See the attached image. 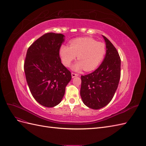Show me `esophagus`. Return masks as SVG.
Returning a JSON list of instances; mask_svg holds the SVG:
<instances>
[{
	"label": "esophagus",
	"mask_w": 146,
	"mask_h": 146,
	"mask_svg": "<svg viewBox=\"0 0 146 146\" xmlns=\"http://www.w3.org/2000/svg\"><path fill=\"white\" fill-rule=\"evenodd\" d=\"M71 76H72V78H74V77L78 76V74H76V73L72 72V73H71Z\"/></svg>",
	"instance_id": "esophagus-1"
}]
</instances>
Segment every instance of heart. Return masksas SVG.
Listing matches in <instances>:
<instances>
[{
    "mask_svg": "<svg viewBox=\"0 0 146 146\" xmlns=\"http://www.w3.org/2000/svg\"><path fill=\"white\" fill-rule=\"evenodd\" d=\"M106 54V46L91 38H80L70 42L69 46L62 45L60 48V55L63 64L69 67L77 56L78 61L72 69L78 71L83 69L91 71L100 64Z\"/></svg>",
    "mask_w": 146,
    "mask_h": 146,
    "instance_id": "b5f03b06",
    "label": "heart"
}]
</instances>
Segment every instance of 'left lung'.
Instances as JSON below:
<instances>
[{
	"label": "left lung",
	"instance_id": "left-lung-1",
	"mask_svg": "<svg viewBox=\"0 0 146 146\" xmlns=\"http://www.w3.org/2000/svg\"><path fill=\"white\" fill-rule=\"evenodd\" d=\"M106 55L99 67L93 72L82 76L80 96L86 106L94 110L104 107L111 101L121 78V58L113 44L103 36Z\"/></svg>",
	"mask_w": 146,
	"mask_h": 146
}]
</instances>
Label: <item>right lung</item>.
<instances>
[{
    "mask_svg": "<svg viewBox=\"0 0 146 146\" xmlns=\"http://www.w3.org/2000/svg\"><path fill=\"white\" fill-rule=\"evenodd\" d=\"M64 37L61 33H46L29 47L26 54V80L34 99L44 107L60 104L71 80V74L61 63L59 54Z\"/></svg>",
    "mask_w": 146,
    "mask_h": 146,
    "instance_id": "add662e5",
    "label": "right lung"
}]
</instances>
